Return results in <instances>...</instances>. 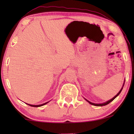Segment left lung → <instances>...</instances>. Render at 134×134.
I'll list each match as a JSON object with an SVG mask.
<instances>
[{
    "mask_svg": "<svg viewBox=\"0 0 134 134\" xmlns=\"http://www.w3.org/2000/svg\"><path fill=\"white\" fill-rule=\"evenodd\" d=\"M124 85H123V86H124ZM122 88H121V90H120V91H119V93H118V94H117L116 95V96H115V97H113V98L112 99H110V100H108V101H107V102H105V103H102V104H94V103H92V102H90V101H88V100H87V99H86V100H87V101H88V102L90 104H91V105H95V106H104V105H107V104H109L110 103V102H111V101H112V100H114V99H115V98H116V97H117V96H118L119 94H120V93H121V91H122Z\"/></svg>",
    "mask_w": 134,
    "mask_h": 134,
    "instance_id": "8db88e82",
    "label": "left lung"
}]
</instances>
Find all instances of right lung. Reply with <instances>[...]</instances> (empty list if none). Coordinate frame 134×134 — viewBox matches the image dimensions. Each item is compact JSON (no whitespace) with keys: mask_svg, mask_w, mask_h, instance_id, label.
I'll return each instance as SVG.
<instances>
[{"mask_svg":"<svg viewBox=\"0 0 134 134\" xmlns=\"http://www.w3.org/2000/svg\"><path fill=\"white\" fill-rule=\"evenodd\" d=\"M49 102H46V103H44V104H41V105H30V104H28L29 105H30V106H32V107H41V106H43V105H45V104H46L47 103H48Z\"/></svg>","mask_w":134,"mask_h":134,"instance_id":"right-lung-1","label":"right lung"}]
</instances>
